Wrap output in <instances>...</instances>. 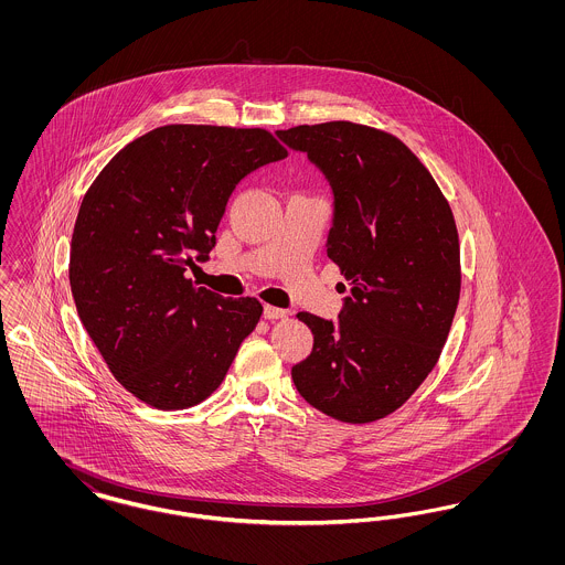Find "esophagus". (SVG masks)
<instances>
[{
	"label": "esophagus",
	"instance_id": "obj_1",
	"mask_svg": "<svg viewBox=\"0 0 565 565\" xmlns=\"http://www.w3.org/2000/svg\"><path fill=\"white\" fill-rule=\"evenodd\" d=\"M286 309H279V307H273V305H265L263 309V316L265 320H279V318H286Z\"/></svg>",
	"mask_w": 565,
	"mask_h": 565
}]
</instances>
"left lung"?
<instances>
[{
    "label": "left lung",
    "mask_w": 565,
    "mask_h": 565,
    "mask_svg": "<svg viewBox=\"0 0 565 565\" xmlns=\"http://www.w3.org/2000/svg\"><path fill=\"white\" fill-rule=\"evenodd\" d=\"M277 137L330 182L326 254L351 288L337 322L296 316L311 328L313 350L292 366V381L328 417L371 424L413 396L449 337L461 288L454 212L392 134L334 120Z\"/></svg>",
    "instance_id": "1"
}]
</instances>
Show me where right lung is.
Segmentation results:
<instances>
[{
    "label": "right lung",
    "instance_id": "add662e5",
    "mask_svg": "<svg viewBox=\"0 0 565 565\" xmlns=\"http://www.w3.org/2000/svg\"><path fill=\"white\" fill-rule=\"evenodd\" d=\"M288 150L265 129L167 125L127 143L86 190L70 249L82 323L111 375L141 403H203L263 305L186 277L207 260L228 196Z\"/></svg>",
    "mask_w": 565,
    "mask_h": 565
}]
</instances>
